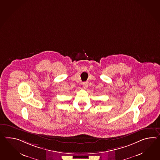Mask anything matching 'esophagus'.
Returning a JSON list of instances; mask_svg holds the SVG:
<instances>
[{
  "instance_id": "1",
  "label": "esophagus",
  "mask_w": 160,
  "mask_h": 160,
  "mask_svg": "<svg viewBox=\"0 0 160 160\" xmlns=\"http://www.w3.org/2000/svg\"><path fill=\"white\" fill-rule=\"evenodd\" d=\"M82 86H83V87H84V88H87V87H88V83H87V82H82Z\"/></svg>"
}]
</instances>
